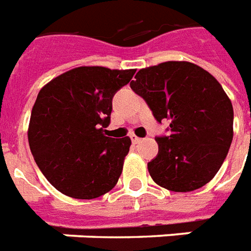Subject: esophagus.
<instances>
[{
  "label": "esophagus",
  "mask_w": 251,
  "mask_h": 251,
  "mask_svg": "<svg viewBox=\"0 0 251 251\" xmlns=\"http://www.w3.org/2000/svg\"><path fill=\"white\" fill-rule=\"evenodd\" d=\"M131 142H132L134 145H138V143H140V142H142V139H140V138H138V136H135V135H131Z\"/></svg>",
  "instance_id": "obj_1"
}]
</instances>
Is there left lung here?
Returning a JSON list of instances; mask_svg holds the SVG:
<instances>
[{
    "mask_svg": "<svg viewBox=\"0 0 251 251\" xmlns=\"http://www.w3.org/2000/svg\"><path fill=\"white\" fill-rule=\"evenodd\" d=\"M169 135L157 136L158 155L147 163L154 182L191 192L214 178L232 142L234 111L215 77L189 62H165L142 69L129 83Z\"/></svg>",
    "mask_w": 251,
    "mask_h": 251,
    "instance_id": "left-lung-1",
    "label": "left lung"
}]
</instances>
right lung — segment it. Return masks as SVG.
I'll list each match as a JSON object with an SVG mask.
<instances>
[{"label": "right lung", "mask_w": 251, "mask_h": 251, "mask_svg": "<svg viewBox=\"0 0 251 251\" xmlns=\"http://www.w3.org/2000/svg\"><path fill=\"white\" fill-rule=\"evenodd\" d=\"M136 70L82 66L54 78L37 94L28 142L35 162L55 189L90 200L117 184L128 136H105L112 99Z\"/></svg>", "instance_id": "1"}]
</instances>
